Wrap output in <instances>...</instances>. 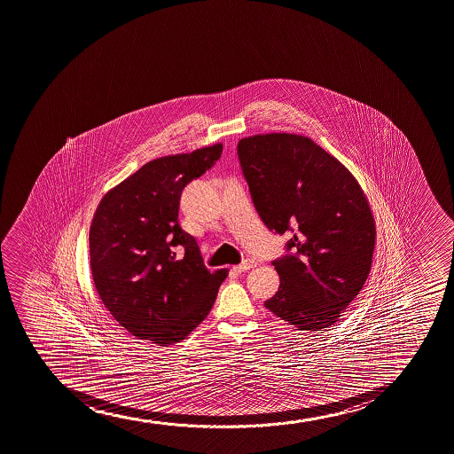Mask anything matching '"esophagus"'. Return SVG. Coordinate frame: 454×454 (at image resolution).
I'll return each mask as SVG.
<instances>
[{"label": "esophagus", "mask_w": 454, "mask_h": 454, "mask_svg": "<svg viewBox=\"0 0 454 454\" xmlns=\"http://www.w3.org/2000/svg\"><path fill=\"white\" fill-rule=\"evenodd\" d=\"M256 262L254 260H245L241 264L235 265L234 270L237 273H241V271L250 270V269H254L255 267Z\"/></svg>", "instance_id": "34e87169"}]
</instances>
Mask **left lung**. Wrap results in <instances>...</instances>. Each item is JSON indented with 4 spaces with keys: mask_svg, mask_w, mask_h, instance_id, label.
<instances>
[{
    "mask_svg": "<svg viewBox=\"0 0 454 454\" xmlns=\"http://www.w3.org/2000/svg\"><path fill=\"white\" fill-rule=\"evenodd\" d=\"M239 166L256 211L291 235L271 261L280 286L265 308L299 331H323L359 294L372 269L376 230L353 175L311 138L273 133L241 138Z\"/></svg>",
    "mask_w": 454,
    "mask_h": 454,
    "instance_id": "1",
    "label": "left lung"
}]
</instances>
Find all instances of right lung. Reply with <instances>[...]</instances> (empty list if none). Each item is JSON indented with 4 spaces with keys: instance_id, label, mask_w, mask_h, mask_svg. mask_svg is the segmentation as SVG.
<instances>
[{
    "instance_id": "right-lung-1",
    "label": "right lung",
    "mask_w": 454,
    "mask_h": 454,
    "mask_svg": "<svg viewBox=\"0 0 454 454\" xmlns=\"http://www.w3.org/2000/svg\"><path fill=\"white\" fill-rule=\"evenodd\" d=\"M222 145L157 158L110 190L93 215L89 245L98 294L143 341H181L215 305L228 270L209 273L198 241L179 224L187 184L215 166Z\"/></svg>"
}]
</instances>
